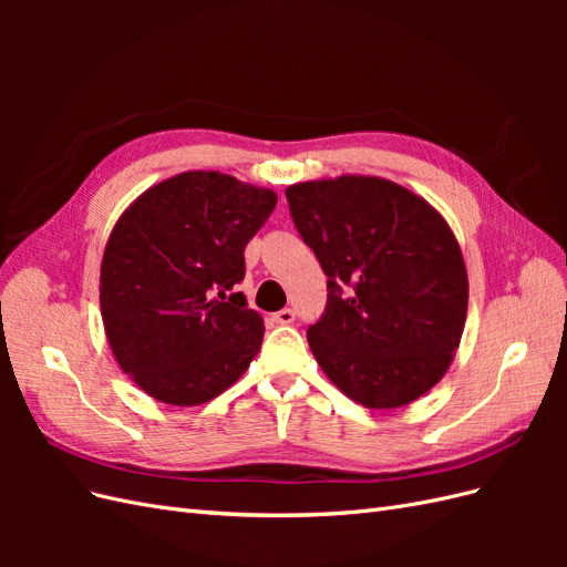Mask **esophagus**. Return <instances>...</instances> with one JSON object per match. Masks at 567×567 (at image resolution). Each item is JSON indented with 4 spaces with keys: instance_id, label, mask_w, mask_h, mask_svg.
I'll list each match as a JSON object with an SVG mask.
<instances>
[{
    "instance_id": "34e87169",
    "label": "esophagus",
    "mask_w": 567,
    "mask_h": 567,
    "mask_svg": "<svg viewBox=\"0 0 567 567\" xmlns=\"http://www.w3.org/2000/svg\"><path fill=\"white\" fill-rule=\"evenodd\" d=\"M271 319L274 321H277V323H293L296 321V312L293 310H290V307H286V310H279L277 315H271Z\"/></svg>"
}]
</instances>
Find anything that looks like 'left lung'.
Returning <instances> with one entry per match:
<instances>
[{"label":"left lung","mask_w":567,"mask_h":567,"mask_svg":"<svg viewBox=\"0 0 567 567\" xmlns=\"http://www.w3.org/2000/svg\"><path fill=\"white\" fill-rule=\"evenodd\" d=\"M286 200L329 277L323 315L307 329L319 367L369 409L419 400L450 369L468 310L447 221L379 177L305 182Z\"/></svg>","instance_id":"obj_1"}]
</instances>
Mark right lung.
Instances as JSON below:
<instances>
[{"mask_svg": "<svg viewBox=\"0 0 567 567\" xmlns=\"http://www.w3.org/2000/svg\"><path fill=\"white\" fill-rule=\"evenodd\" d=\"M277 194L219 173H182L136 198L106 244L101 317L120 369L158 402L227 390L262 346L236 286Z\"/></svg>", "mask_w": 567, "mask_h": 567, "instance_id": "add662e5", "label": "right lung"}]
</instances>
